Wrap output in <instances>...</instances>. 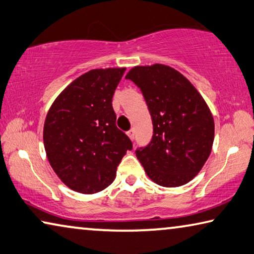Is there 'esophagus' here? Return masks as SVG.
I'll list each match as a JSON object with an SVG mask.
<instances>
[{"label": "esophagus", "mask_w": 254, "mask_h": 254, "mask_svg": "<svg viewBox=\"0 0 254 254\" xmlns=\"http://www.w3.org/2000/svg\"><path fill=\"white\" fill-rule=\"evenodd\" d=\"M127 134L128 135V138H130L131 140H134V128H131L130 131H127Z\"/></svg>", "instance_id": "1"}]
</instances>
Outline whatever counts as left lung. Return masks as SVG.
<instances>
[{
  "label": "left lung",
  "instance_id": "left-lung-1",
  "mask_svg": "<svg viewBox=\"0 0 254 254\" xmlns=\"http://www.w3.org/2000/svg\"><path fill=\"white\" fill-rule=\"evenodd\" d=\"M126 79L141 90L151 115L150 142L135 155L147 175L165 188L187 184L211 152L215 123L193 84L171 66H135Z\"/></svg>",
  "mask_w": 254,
  "mask_h": 254
}]
</instances>
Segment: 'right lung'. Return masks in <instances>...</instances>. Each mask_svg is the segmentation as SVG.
Instances as JSON below:
<instances>
[{"label":"right lung","mask_w":254,"mask_h":254,"mask_svg":"<svg viewBox=\"0 0 254 254\" xmlns=\"http://www.w3.org/2000/svg\"><path fill=\"white\" fill-rule=\"evenodd\" d=\"M126 67L90 70L55 99L44 124V146L52 168L76 192L106 189L127 150L128 136L116 127L112 98Z\"/></svg>","instance_id":"right-lung-1"}]
</instances>
